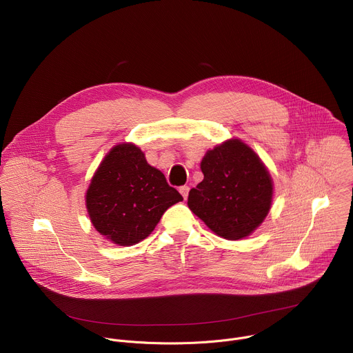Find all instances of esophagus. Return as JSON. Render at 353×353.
<instances>
[{"instance_id": "esophagus-1", "label": "esophagus", "mask_w": 353, "mask_h": 353, "mask_svg": "<svg viewBox=\"0 0 353 353\" xmlns=\"http://www.w3.org/2000/svg\"><path fill=\"white\" fill-rule=\"evenodd\" d=\"M179 191H180V194L183 195V198H184V199H187V196H188V191H190V187H188V185H181V187L179 188Z\"/></svg>"}]
</instances>
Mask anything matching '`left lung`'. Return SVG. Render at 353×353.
Here are the masks:
<instances>
[{
	"label": "left lung",
	"instance_id": "obj_1",
	"mask_svg": "<svg viewBox=\"0 0 353 353\" xmlns=\"http://www.w3.org/2000/svg\"><path fill=\"white\" fill-rule=\"evenodd\" d=\"M204 180L190 190L188 208L215 234L240 240L253 233L272 205L274 183L260 157L239 138L207 150Z\"/></svg>",
	"mask_w": 353,
	"mask_h": 353
}]
</instances>
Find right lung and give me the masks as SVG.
Masks as SVG:
<instances>
[{"label": "right lung", "mask_w": 353, "mask_h": 353, "mask_svg": "<svg viewBox=\"0 0 353 353\" xmlns=\"http://www.w3.org/2000/svg\"><path fill=\"white\" fill-rule=\"evenodd\" d=\"M180 201V192L131 142L109 150L85 195L94 229L119 245H134L146 239L166 210Z\"/></svg>", "instance_id": "right-lung-1"}]
</instances>
